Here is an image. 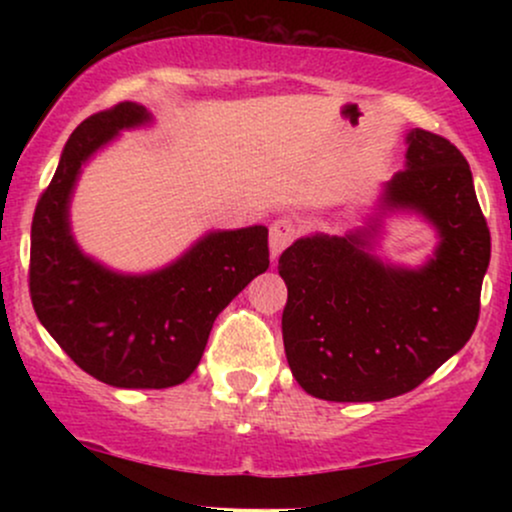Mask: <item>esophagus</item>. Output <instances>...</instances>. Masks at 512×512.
Returning a JSON list of instances; mask_svg holds the SVG:
<instances>
[{
    "mask_svg": "<svg viewBox=\"0 0 512 512\" xmlns=\"http://www.w3.org/2000/svg\"><path fill=\"white\" fill-rule=\"evenodd\" d=\"M293 240H296V223L286 219V216H281V219H276L269 226V250H272V257H279Z\"/></svg>",
    "mask_w": 512,
    "mask_h": 512,
    "instance_id": "34e87169",
    "label": "esophagus"
}]
</instances>
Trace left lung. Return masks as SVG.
Masks as SVG:
<instances>
[{
	"instance_id": "obj_1",
	"label": "left lung",
	"mask_w": 512,
	"mask_h": 512,
	"mask_svg": "<svg viewBox=\"0 0 512 512\" xmlns=\"http://www.w3.org/2000/svg\"><path fill=\"white\" fill-rule=\"evenodd\" d=\"M407 168L385 185L383 209H409L436 226L424 267L370 255L378 223L346 236L301 238L281 252L289 289L281 332L293 378L327 402H380L419 387L472 337L491 233L472 170L455 144L407 134Z\"/></svg>"
}]
</instances>
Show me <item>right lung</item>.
Here are the masks:
<instances>
[{"mask_svg":"<svg viewBox=\"0 0 512 512\" xmlns=\"http://www.w3.org/2000/svg\"><path fill=\"white\" fill-rule=\"evenodd\" d=\"M151 122L137 103L86 117L64 146L31 226V301L50 337L81 370L113 387L161 390L199 366L216 315L267 272V228L214 231L151 274H117L86 257L69 228L81 166L122 129Z\"/></svg>","mask_w":512,"mask_h":512,"instance_id":"obj_1","label":"right lung"}]
</instances>
